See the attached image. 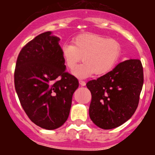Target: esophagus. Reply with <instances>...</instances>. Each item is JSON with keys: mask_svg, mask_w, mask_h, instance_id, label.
<instances>
[{"mask_svg": "<svg viewBox=\"0 0 155 155\" xmlns=\"http://www.w3.org/2000/svg\"><path fill=\"white\" fill-rule=\"evenodd\" d=\"M79 84H80L82 86H85V85H86V82H85V81H82V80H79Z\"/></svg>", "mask_w": 155, "mask_h": 155, "instance_id": "obj_1", "label": "esophagus"}]
</instances>
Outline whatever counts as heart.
Wrapping results in <instances>:
<instances>
[{
  "label": "heart",
  "mask_w": 155,
  "mask_h": 155,
  "mask_svg": "<svg viewBox=\"0 0 155 155\" xmlns=\"http://www.w3.org/2000/svg\"><path fill=\"white\" fill-rule=\"evenodd\" d=\"M66 66L73 70L83 59L84 63L73 72L78 78H86L93 73L101 76L109 73L121 54V46L117 40L107 39L91 33L81 34L72 40L71 44L61 48Z\"/></svg>",
  "instance_id": "1"
}]
</instances>
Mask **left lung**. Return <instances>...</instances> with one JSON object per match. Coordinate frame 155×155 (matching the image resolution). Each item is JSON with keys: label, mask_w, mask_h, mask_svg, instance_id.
<instances>
[{"label": "left lung", "mask_w": 155, "mask_h": 155, "mask_svg": "<svg viewBox=\"0 0 155 155\" xmlns=\"http://www.w3.org/2000/svg\"><path fill=\"white\" fill-rule=\"evenodd\" d=\"M143 68L139 59H129L97 79L86 84L91 93L89 115L104 130L119 127L138 107L143 85Z\"/></svg>", "instance_id": "left-lung-1"}]
</instances>
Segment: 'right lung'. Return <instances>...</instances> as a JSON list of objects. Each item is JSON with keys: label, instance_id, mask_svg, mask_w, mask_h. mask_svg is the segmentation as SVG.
I'll list each match as a JSON object with an SVG mask.
<instances>
[{"label": "right lung", "instance_id": "right-lung-1", "mask_svg": "<svg viewBox=\"0 0 155 155\" xmlns=\"http://www.w3.org/2000/svg\"><path fill=\"white\" fill-rule=\"evenodd\" d=\"M60 39L51 31L28 43L18 54L14 82L20 104L32 122L46 130L68 120L79 81L65 71Z\"/></svg>", "mask_w": 155, "mask_h": 155}]
</instances>
